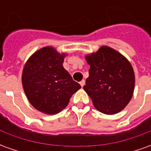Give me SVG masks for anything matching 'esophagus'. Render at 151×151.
<instances>
[{"mask_svg":"<svg viewBox=\"0 0 151 151\" xmlns=\"http://www.w3.org/2000/svg\"><path fill=\"white\" fill-rule=\"evenodd\" d=\"M80 85L82 87H83V86L85 85V80H82L81 82H80Z\"/></svg>","mask_w":151,"mask_h":151,"instance_id":"1","label":"esophagus"}]
</instances>
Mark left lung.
I'll list each match as a JSON object with an SVG mask.
<instances>
[{
	"label": "left lung",
	"mask_w": 151,
	"mask_h": 151,
	"mask_svg": "<svg viewBox=\"0 0 151 151\" xmlns=\"http://www.w3.org/2000/svg\"><path fill=\"white\" fill-rule=\"evenodd\" d=\"M90 65L83 89L98 111L114 115L125 108L133 97L135 75L125 56L108 46L85 56Z\"/></svg>",
	"instance_id": "left-lung-1"
}]
</instances>
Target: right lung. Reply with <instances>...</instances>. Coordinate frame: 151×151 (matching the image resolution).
Masks as SVG:
<instances>
[{
    "instance_id": "add662e5",
    "label": "right lung",
    "mask_w": 151,
    "mask_h": 151,
    "mask_svg": "<svg viewBox=\"0 0 151 151\" xmlns=\"http://www.w3.org/2000/svg\"><path fill=\"white\" fill-rule=\"evenodd\" d=\"M66 55L47 46L32 54L25 64L22 74L25 94L30 104L44 114L59 113L81 88L63 67Z\"/></svg>"
}]
</instances>
